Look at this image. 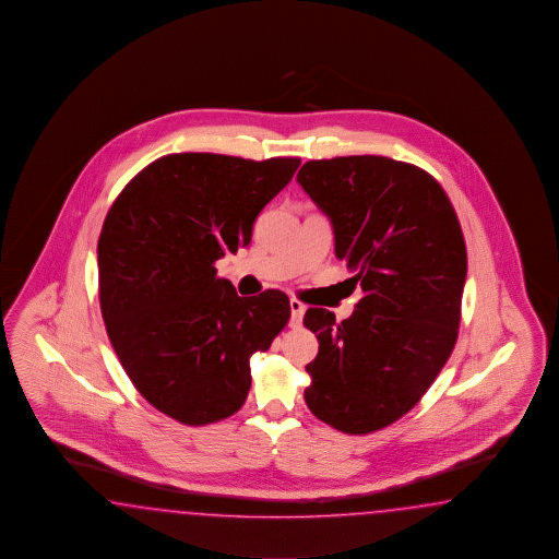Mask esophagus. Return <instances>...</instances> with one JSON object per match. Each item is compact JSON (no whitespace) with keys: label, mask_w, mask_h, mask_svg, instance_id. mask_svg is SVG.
<instances>
[{"label":"esophagus","mask_w":559,"mask_h":559,"mask_svg":"<svg viewBox=\"0 0 559 559\" xmlns=\"http://www.w3.org/2000/svg\"><path fill=\"white\" fill-rule=\"evenodd\" d=\"M302 314H305V305L300 300H290V326L297 329L302 323Z\"/></svg>","instance_id":"1"}]
</instances>
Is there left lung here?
<instances>
[{
  "instance_id": "obj_1",
  "label": "left lung",
  "mask_w": 559,
  "mask_h": 559,
  "mask_svg": "<svg viewBox=\"0 0 559 559\" xmlns=\"http://www.w3.org/2000/svg\"><path fill=\"white\" fill-rule=\"evenodd\" d=\"M297 182L362 288L341 323L331 310L305 312L319 338L305 401L343 433H372L421 401L455 347L467 276L460 221L431 174L385 156L310 160Z\"/></svg>"
}]
</instances>
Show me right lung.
Segmentation results:
<instances>
[{"label": "right lung", "instance_id": "right-lung-1", "mask_svg": "<svg viewBox=\"0 0 559 559\" xmlns=\"http://www.w3.org/2000/svg\"><path fill=\"white\" fill-rule=\"evenodd\" d=\"M300 158L185 152L138 173L98 240L99 309L114 350L152 407L185 425L235 415L250 357L290 319L281 290L238 297L214 262L247 247L259 212Z\"/></svg>", "mask_w": 559, "mask_h": 559}]
</instances>
